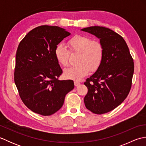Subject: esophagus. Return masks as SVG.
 Listing matches in <instances>:
<instances>
[{
  "label": "esophagus",
  "instance_id": "1",
  "mask_svg": "<svg viewBox=\"0 0 146 146\" xmlns=\"http://www.w3.org/2000/svg\"><path fill=\"white\" fill-rule=\"evenodd\" d=\"M74 83H75V86H78L80 84V83L78 82H77V81L74 82Z\"/></svg>",
  "mask_w": 146,
  "mask_h": 146
}]
</instances>
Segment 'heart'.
Masks as SVG:
<instances>
[{"label": "heart", "mask_w": 146, "mask_h": 146, "mask_svg": "<svg viewBox=\"0 0 146 146\" xmlns=\"http://www.w3.org/2000/svg\"><path fill=\"white\" fill-rule=\"evenodd\" d=\"M68 45L71 52H80L76 66L68 68L64 70L63 76L66 79L79 81L87 75L90 71L95 72L103 63L105 49L102 43L93 41L90 37L75 35L68 40ZM58 63L63 66L68 64L70 51L63 44L56 45L54 51Z\"/></svg>", "instance_id": "heart-1"}]
</instances>
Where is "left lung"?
Wrapping results in <instances>:
<instances>
[{"label":"left lung","mask_w":146,"mask_h":146,"mask_svg":"<svg viewBox=\"0 0 146 146\" xmlns=\"http://www.w3.org/2000/svg\"><path fill=\"white\" fill-rule=\"evenodd\" d=\"M81 30L100 39L105 49L101 66L84 83L88 88L84 98L85 107L96 114L107 113L127 97L132 85L134 61L125 40L113 31L102 26Z\"/></svg>","instance_id":"8db88e82"}]
</instances>
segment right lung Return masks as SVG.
Returning <instances> with one entry per match:
<instances>
[{
	"instance_id": "right-lung-1",
	"label": "right lung",
	"mask_w": 146,
	"mask_h": 146,
	"mask_svg": "<svg viewBox=\"0 0 146 146\" xmlns=\"http://www.w3.org/2000/svg\"><path fill=\"white\" fill-rule=\"evenodd\" d=\"M70 33L58 26H41L27 34L15 56L14 82L22 101L33 112L48 116L63 106L75 87L73 80H59L63 73L54 51Z\"/></svg>"
}]
</instances>
